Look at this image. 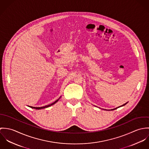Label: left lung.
Wrapping results in <instances>:
<instances>
[{"mask_svg":"<svg viewBox=\"0 0 149 149\" xmlns=\"http://www.w3.org/2000/svg\"><path fill=\"white\" fill-rule=\"evenodd\" d=\"M127 103H125V104H123V105H122V106H120V107L124 106H125V105H126V104H127ZM118 107V108H119V107ZM114 108V109H111V110H114V109H116V108Z\"/></svg>","mask_w":149,"mask_h":149,"instance_id":"left-lung-1","label":"left lung"}]
</instances>
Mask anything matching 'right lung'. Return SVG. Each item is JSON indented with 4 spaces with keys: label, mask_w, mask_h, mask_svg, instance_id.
Instances as JSON below:
<instances>
[{
    "label": "right lung",
    "mask_w": 149,
    "mask_h": 149,
    "mask_svg": "<svg viewBox=\"0 0 149 149\" xmlns=\"http://www.w3.org/2000/svg\"><path fill=\"white\" fill-rule=\"evenodd\" d=\"M60 98L58 99V100H57L56 101H55L54 103H52V104H49V105H47V106H45L43 107H31V106H29L30 107V108H34V109H43V108H47V107H49L51 106H52V105H53V104H54L56 103H57L58 101V100L60 99Z\"/></svg>",
    "instance_id": "right-lung-1"
}]
</instances>
